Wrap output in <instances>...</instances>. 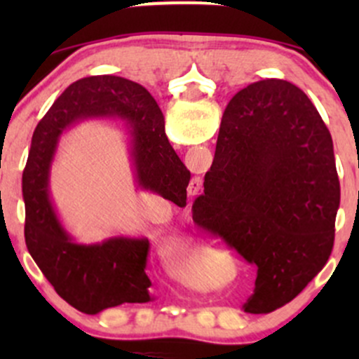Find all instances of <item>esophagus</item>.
<instances>
[{
  "instance_id": "esophagus-1",
  "label": "esophagus",
  "mask_w": 359,
  "mask_h": 359,
  "mask_svg": "<svg viewBox=\"0 0 359 359\" xmlns=\"http://www.w3.org/2000/svg\"><path fill=\"white\" fill-rule=\"evenodd\" d=\"M192 185H197V187H199V185H201L199 180H196V182H192Z\"/></svg>"
}]
</instances>
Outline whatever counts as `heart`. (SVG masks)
Listing matches in <instances>:
<instances>
[{"mask_svg": "<svg viewBox=\"0 0 359 359\" xmlns=\"http://www.w3.org/2000/svg\"><path fill=\"white\" fill-rule=\"evenodd\" d=\"M167 270L194 287H211L217 277L216 255L203 243L177 240L163 251Z\"/></svg>", "mask_w": 359, "mask_h": 359, "instance_id": "heart-1", "label": "heart"}]
</instances>
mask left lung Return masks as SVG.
<instances>
[{
	"instance_id": "obj_1",
	"label": "left lung",
	"mask_w": 359,
	"mask_h": 359,
	"mask_svg": "<svg viewBox=\"0 0 359 359\" xmlns=\"http://www.w3.org/2000/svg\"><path fill=\"white\" fill-rule=\"evenodd\" d=\"M339 199L331 133L306 94L282 79L234 94L194 204L203 224L257 265L246 312L285 306L323 270Z\"/></svg>"
}]
</instances>
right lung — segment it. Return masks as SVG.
<instances>
[{"mask_svg":"<svg viewBox=\"0 0 359 359\" xmlns=\"http://www.w3.org/2000/svg\"><path fill=\"white\" fill-rule=\"evenodd\" d=\"M100 118L125 128L140 191L180 205L187 199L191 180V172L168 143L162 109L143 86L118 76H90L69 86L53 102L35 128L23 170L25 243L57 294L86 314L154 300L145 273L147 238L111 236L90 245L79 243L53 205L50 172L62 133L84 119Z\"/></svg>","mask_w":359,"mask_h":359,"instance_id":"1","label":"right lung"}]
</instances>
